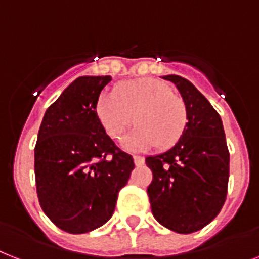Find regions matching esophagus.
<instances>
[{"instance_id": "34e87169", "label": "esophagus", "mask_w": 259, "mask_h": 259, "mask_svg": "<svg viewBox=\"0 0 259 259\" xmlns=\"http://www.w3.org/2000/svg\"><path fill=\"white\" fill-rule=\"evenodd\" d=\"M133 159H134V163H136V166L144 165V162H145V158L144 157H141V155H133Z\"/></svg>"}]
</instances>
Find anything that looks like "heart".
<instances>
[{"label": "heart", "instance_id": "b5f03b06", "mask_svg": "<svg viewBox=\"0 0 259 259\" xmlns=\"http://www.w3.org/2000/svg\"><path fill=\"white\" fill-rule=\"evenodd\" d=\"M98 122L109 137L127 150H146L153 146L169 149L178 142L188 125V108L181 97L171 94L161 82L151 78L132 79L119 85L114 94H104L97 102Z\"/></svg>", "mask_w": 259, "mask_h": 259}]
</instances>
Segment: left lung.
I'll use <instances>...</instances> for the list:
<instances>
[{"mask_svg": "<svg viewBox=\"0 0 259 259\" xmlns=\"http://www.w3.org/2000/svg\"><path fill=\"white\" fill-rule=\"evenodd\" d=\"M162 78L177 86L188 108V125L173 148L145 159L153 171L148 194L159 224L190 234L205 228L222 209L230 155L222 119L205 96L181 75Z\"/></svg>", "mask_w": 259, "mask_h": 259, "instance_id": "8db88e82", "label": "left lung"}]
</instances>
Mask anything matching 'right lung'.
Wrapping results in <instances>:
<instances>
[{
	"label": "right lung",
	"instance_id": "right-lung-1",
	"mask_svg": "<svg viewBox=\"0 0 259 259\" xmlns=\"http://www.w3.org/2000/svg\"><path fill=\"white\" fill-rule=\"evenodd\" d=\"M110 75H82L45 111L34 149L37 195L44 213L64 232L82 234L106 224L118 191L134 169L96 114Z\"/></svg>",
	"mask_w": 259,
	"mask_h": 259
}]
</instances>
